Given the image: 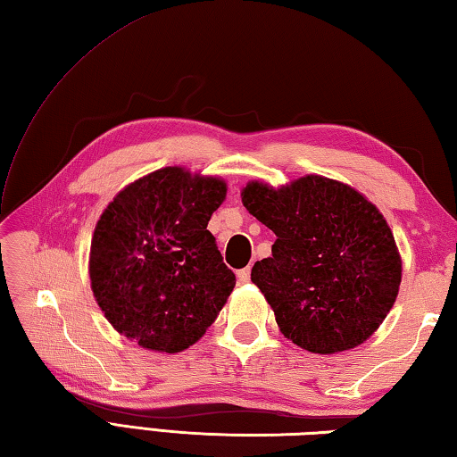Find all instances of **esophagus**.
Listing matches in <instances>:
<instances>
[{"label":"esophagus","instance_id":"obj_1","mask_svg":"<svg viewBox=\"0 0 457 457\" xmlns=\"http://www.w3.org/2000/svg\"><path fill=\"white\" fill-rule=\"evenodd\" d=\"M237 278H238L240 284H245V282L251 280V269H248V266H246V269H240V270L237 272Z\"/></svg>","mask_w":457,"mask_h":457}]
</instances>
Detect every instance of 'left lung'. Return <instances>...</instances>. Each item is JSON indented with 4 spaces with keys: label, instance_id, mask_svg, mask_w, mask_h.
<instances>
[{
    "label": "left lung",
    "instance_id": "obj_1",
    "mask_svg": "<svg viewBox=\"0 0 457 457\" xmlns=\"http://www.w3.org/2000/svg\"><path fill=\"white\" fill-rule=\"evenodd\" d=\"M246 211L277 240L251 278L280 332L314 354L362 344L398 296L402 261L388 222L338 180L308 175L278 188L248 183Z\"/></svg>",
    "mask_w": 457,
    "mask_h": 457
}]
</instances>
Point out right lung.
<instances>
[{
  "mask_svg": "<svg viewBox=\"0 0 457 457\" xmlns=\"http://www.w3.org/2000/svg\"><path fill=\"white\" fill-rule=\"evenodd\" d=\"M219 179L167 167L119 193L95 227L97 304L139 346L180 352L217 320L237 278L206 225L225 201Z\"/></svg>",
  "mask_w": 457,
  "mask_h": 457,
  "instance_id": "add662e5",
  "label": "right lung"
}]
</instances>
